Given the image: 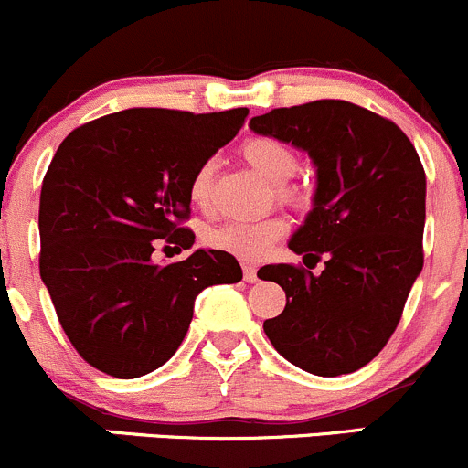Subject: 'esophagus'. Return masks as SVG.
Wrapping results in <instances>:
<instances>
[{
    "label": "esophagus",
    "instance_id": "esophagus-1",
    "mask_svg": "<svg viewBox=\"0 0 468 468\" xmlns=\"http://www.w3.org/2000/svg\"><path fill=\"white\" fill-rule=\"evenodd\" d=\"M242 271H244V281H247V282H256L258 281V267H253V264H244Z\"/></svg>",
    "mask_w": 468,
    "mask_h": 468
}]
</instances>
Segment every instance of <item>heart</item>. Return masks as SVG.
<instances>
[{
	"mask_svg": "<svg viewBox=\"0 0 468 468\" xmlns=\"http://www.w3.org/2000/svg\"><path fill=\"white\" fill-rule=\"evenodd\" d=\"M242 155L262 178L276 186L278 201L296 210H305L313 204L308 187L301 183H290V178L299 172V155L290 144L278 138L258 135L242 144ZM212 178H215L212 160L201 163L190 178V199L201 210H207L212 204ZM285 233V219L264 217L258 221H226L207 235V242L239 261H261Z\"/></svg>",
	"mask_w": 468,
	"mask_h": 468,
	"instance_id": "obj_1",
	"label": "heart"
}]
</instances>
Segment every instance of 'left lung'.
Here are the masks:
<instances>
[{"label": "left lung", "mask_w": 468, "mask_h": 468, "mask_svg": "<svg viewBox=\"0 0 468 468\" xmlns=\"http://www.w3.org/2000/svg\"><path fill=\"white\" fill-rule=\"evenodd\" d=\"M249 126L313 158V210L290 249L309 269L326 261L319 277L269 264L264 281L278 282L287 303L264 333L308 374H353L389 342L423 269L426 172L417 149L394 122L342 99L273 108Z\"/></svg>", "instance_id": "8db88e82"}]
</instances>
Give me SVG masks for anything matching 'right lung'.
<instances>
[{"label": "right lung", "instance_id": "right-lung-1", "mask_svg": "<svg viewBox=\"0 0 468 468\" xmlns=\"http://www.w3.org/2000/svg\"><path fill=\"white\" fill-rule=\"evenodd\" d=\"M247 115L129 108L60 143L40 192V278L65 335L94 369L124 380L151 374L181 346L199 292L242 281L226 251L197 249L172 264H155L151 253L195 244L181 226L192 174Z\"/></svg>", "mask_w": 468, "mask_h": 468}]
</instances>
